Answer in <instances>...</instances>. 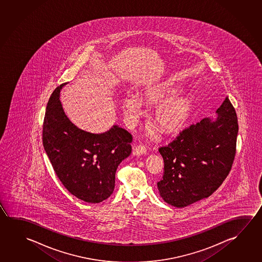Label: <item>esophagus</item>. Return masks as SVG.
Segmentation results:
<instances>
[{"label":"esophagus","mask_w":262,"mask_h":262,"mask_svg":"<svg viewBox=\"0 0 262 262\" xmlns=\"http://www.w3.org/2000/svg\"><path fill=\"white\" fill-rule=\"evenodd\" d=\"M146 151H147V149H146L145 146L142 145V144H139L133 149V154L136 155H144L146 154Z\"/></svg>","instance_id":"34e87169"}]
</instances>
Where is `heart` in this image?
<instances>
[{"instance_id":"b5f03b06","label":"heart","mask_w":262,"mask_h":262,"mask_svg":"<svg viewBox=\"0 0 262 262\" xmlns=\"http://www.w3.org/2000/svg\"><path fill=\"white\" fill-rule=\"evenodd\" d=\"M178 90L174 86L163 85L151 89L146 93L144 100L150 106H158L155 120L159 128L164 133H172L185 124L191 112V102L186 98H178ZM170 101L169 102L168 100ZM125 113L135 116L140 112L141 102L136 96L128 95L122 102Z\"/></svg>"}]
</instances>
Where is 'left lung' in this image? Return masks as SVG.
I'll list each match as a JSON object with an SVG mask.
<instances>
[{"instance_id": "obj_1", "label": "left lung", "mask_w": 262, "mask_h": 262, "mask_svg": "<svg viewBox=\"0 0 262 262\" xmlns=\"http://www.w3.org/2000/svg\"><path fill=\"white\" fill-rule=\"evenodd\" d=\"M216 113V120L204 118L183 129L168 145L159 148L164 173L157 185L169 205L185 207L208 198L230 172L238 123L228 97Z\"/></svg>"}]
</instances>
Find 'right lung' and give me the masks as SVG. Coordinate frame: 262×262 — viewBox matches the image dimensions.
<instances>
[{"mask_svg":"<svg viewBox=\"0 0 262 262\" xmlns=\"http://www.w3.org/2000/svg\"><path fill=\"white\" fill-rule=\"evenodd\" d=\"M57 86L48 100L43 123V144L52 166L64 187L91 204L113 193L117 168L132 152L133 136L113 126L101 134L86 133L66 116Z\"/></svg>","mask_w":262,"mask_h":262,"instance_id":"obj_1","label":"right lung"}]
</instances>
